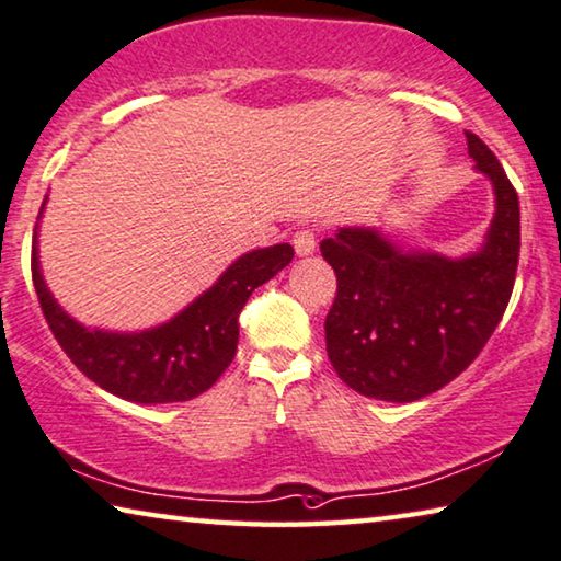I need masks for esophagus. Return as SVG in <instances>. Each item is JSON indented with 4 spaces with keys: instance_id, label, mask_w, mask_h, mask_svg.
Segmentation results:
<instances>
[{
    "instance_id": "esophagus-1",
    "label": "esophagus",
    "mask_w": 561,
    "mask_h": 561,
    "mask_svg": "<svg viewBox=\"0 0 561 561\" xmlns=\"http://www.w3.org/2000/svg\"><path fill=\"white\" fill-rule=\"evenodd\" d=\"M291 244H295L297 256H309L317 247V233L314 229H299L295 237H291Z\"/></svg>"
}]
</instances>
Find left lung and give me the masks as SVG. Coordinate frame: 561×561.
Listing matches in <instances>:
<instances>
[{
  "instance_id": "8db88e82",
  "label": "left lung",
  "mask_w": 561,
  "mask_h": 561,
  "mask_svg": "<svg viewBox=\"0 0 561 561\" xmlns=\"http://www.w3.org/2000/svg\"><path fill=\"white\" fill-rule=\"evenodd\" d=\"M476 171L489 175L496 214L476 254L405 252L373 227L324 239L337 295L324 320L328 357L365 398L413 403L448 386L486 345L512 299L519 264V196L496 156L466 130Z\"/></svg>"
}]
</instances>
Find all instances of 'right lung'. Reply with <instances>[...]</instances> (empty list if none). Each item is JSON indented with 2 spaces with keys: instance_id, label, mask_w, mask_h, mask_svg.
<instances>
[{
  "instance_id": "1",
  "label": "right lung",
  "mask_w": 561,
  "mask_h": 561,
  "mask_svg": "<svg viewBox=\"0 0 561 561\" xmlns=\"http://www.w3.org/2000/svg\"><path fill=\"white\" fill-rule=\"evenodd\" d=\"M291 256L295 249L289 244L254 249L239 256L211 289L173 320L144 332L90 330L75 322L55 302L42 277L37 227L32 239V282L55 340L95 386L130 403H181L206 392L231 365L241 309L252 291L282 272Z\"/></svg>"
}]
</instances>
